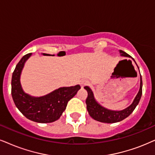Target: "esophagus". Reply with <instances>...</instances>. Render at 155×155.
Wrapping results in <instances>:
<instances>
[{
	"label": "esophagus",
	"mask_w": 155,
	"mask_h": 155,
	"mask_svg": "<svg viewBox=\"0 0 155 155\" xmlns=\"http://www.w3.org/2000/svg\"><path fill=\"white\" fill-rule=\"evenodd\" d=\"M89 83V81H87V80H86V79H83V80H81V81H80V85H81V87H84V86L88 85Z\"/></svg>",
	"instance_id": "34e87169"
}]
</instances>
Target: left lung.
Here are the masks:
<instances>
[{"label": "left lung", "instance_id": "1", "mask_svg": "<svg viewBox=\"0 0 155 155\" xmlns=\"http://www.w3.org/2000/svg\"><path fill=\"white\" fill-rule=\"evenodd\" d=\"M119 53H120L121 56L132 58L130 55L127 54L126 52L123 51L119 50ZM132 58L135 62L134 58ZM135 64H136V62H135ZM136 65L137 66V64H136ZM84 89L87 90L88 92V97L87 99H86V104H87V109L90 117H92L94 120L100 121V122L116 123L122 121L123 119H126L127 117L130 116L131 114L133 112V111L134 110V109L136 108L137 106L138 105L139 102H140L141 97H142V76H141L140 74V87L137 94L135 97L133 102L128 107H127L124 109H122V110H111V109L105 108L99 102H97V101L95 99L94 96L93 91L89 87L86 86V87H84Z\"/></svg>", "mask_w": 155, "mask_h": 155}]
</instances>
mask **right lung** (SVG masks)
<instances>
[{
  "mask_svg": "<svg viewBox=\"0 0 155 155\" xmlns=\"http://www.w3.org/2000/svg\"><path fill=\"white\" fill-rule=\"evenodd\" d=\"M32 54L23 56L15 66L11 80V94L15 106L27 119L38 123H51L58 120L68 101L81 89L79 85L61 87L42 97H34L23 91L21 75L25 63Z\"/></svg>",
  "mask_w": 155,
  "mask_h": 155,
  "instance_id": "right-lung-1",
  "label": "right lung"
}]
</instances>
